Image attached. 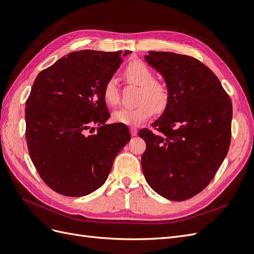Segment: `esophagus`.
<instances>
[{
  "mask_svg": "<svg viewBox=\"0 0 254 254\" xmlns=\"http://www.w3.org/2000/svg\"><path fill=\"white\" fill-rule=\"evenodd\" d=\"M129 130H130V134H132V136H137L138 130H137L136 127H130Z\"/></svg>",
  "mask_w": 254,
  "mask_h": 254,
  "instance_id": "esophagus-1",
  "label": "esophagus"
}]
</instances>
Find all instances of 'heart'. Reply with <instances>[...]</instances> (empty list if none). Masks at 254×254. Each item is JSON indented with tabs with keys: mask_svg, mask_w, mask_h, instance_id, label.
<instances>
[{
	"mask_svg": "<svg viewBox=\"0 0 254 254\" xmlns=\"http://www.w3.org/2000/svg\"><path fill=\"white\" fill-rule=\"evenodd\" d=\"M124 75L129 83L140 86L135 108H121L113 113V120L127 126H138L152 117L154 110L161 113L169 105L171 92L169 86L154 80L152 69L140 60L130 61L125 68ZM103 99L109 106H115L119 102L117 81L111 78L103 86Z\"/></svg>",
	"mask_w": 254,
	"mask_h": 254,
	"instance_id": "b5f03b06",
	"label": "heart"
}]
</instances>
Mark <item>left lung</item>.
I'll list each match as a JSON object with an SVG mask.
<instances>
[{
  "instance_id": "obj_1",
  "label": "left lung",
  "mask_w": 254,
  "mask_h": 254,
  "mask_svg": "<svg viewBox=\"0 0 254 254\" xmlns=\"http://www.w3.org/2000/svg\"><path fill=\"white\" fill-rule=\"evenodd\" d=\"M144 59L161 73L171 98L152 125L158 133H138L146 143L143 175L162 197L189 199L210 184L226 157L232 103L214 72L197 59L169 52H149Z\"/></svg>"
}]
</instances>
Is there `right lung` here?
<instances>
[{"label": "right lung", "mask_w": 254, "mask_h": 254, "mask_svg": "<svg viewBox=\"0 0 254 254\" xmlns=\"http://www.w3.org/2000/svg\"><path fill=\"white\" fill-rule=\"evenodd\" d=\"M132 52L80 51L37 76L26 101V141L34 166L57 193L81 197L109 177L116 155L129 141L127 127L106 125L103 86ZM100 127L95 134L94 126Z\"/></svg>", "instance_id": "right-lung-1"}]
</instances>
